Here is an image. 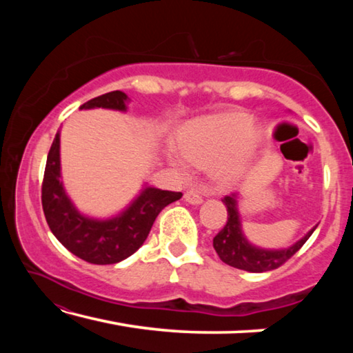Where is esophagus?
I'll return each instance as SVG.
<instances>
[{"instance_id": "34e87169", "label": "esophagus", "mask_w": 353, "mask_h": 353, "mask_svg": "<svg viewBox=\"0 0 353 353\" xmlns=\"http://www.w3.org/2000/svg\"><path fill=\"white\" fill-rule=\"evenodd\" d=\"M185 201L188 202V204H193V205H199V204H202V196L199 194V191H196V190H188L187 193H185Z\"/></svg>"}]
</instances>
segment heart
<instances>
[{"label": "heart", "mask_w": 353, "mask_h": 353, "mask_svg": "<svg viewBox=\"0 0 353 353\" xmlns=\"http://www.w3.org/2000/svg\"><path fill=\"white\" fill-rule=\"evenodd\" d=\"M174 139L181 155L171 149L166 155L177 171L187 172V161L208 165L213 181L225 185L252 163L265 141V128L249 112L230 109L190 119L176 130Z\"/></svg>", "instance_id": "b5f03b06"}]
</instances>
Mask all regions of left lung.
Instances as JSON below:
<instances>
[{"instance_id": "8db88e82", "label": "left lung", "mask_w": 353, "mask_h": 353, "mask_svg": "<svg viewBox=\"0 0 353 353\" xmlns=\"http://www.w3.org/2000/svg\"><path fill=\"white\" fill-rule=\"evenodd\" d=\"M223 204L227 207V224L219 234L213 238V248L225 265L248 272H265L276 270L291 259L305 241L312 236L318 224L313 225L301 240L292 243L288 248L270 249L250 243L243 232L240 207H238V193L225 196Z\"/></svg>"}]
</instances>
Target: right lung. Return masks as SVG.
<instances>
[{
  "label": "right lung",
  "instance_id": "right-lung-1",
  "mask_svg": "<svg viewBox=\"0 0 353 353\" xmlns=\"http://www.w3.org/2000/svg\"><path fill=\"white\" fill-rule=\"evenodd\" d=\"M129 103L128 94L117 90L87 101L79 109L128 112ZM181 198L182 193L143 183L140 193L123 210L112 216L97 218L82 213L63 187L61 129L57 130L46 159L41 205L52 235L83 261L93 265H113L128 259L145 243L157 214Z\"/></svg>",
  "mask_w": 353,
  "mask_h": 353
}]
</instances>
